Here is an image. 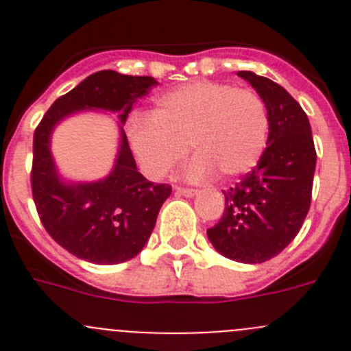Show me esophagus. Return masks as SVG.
Masks as SVG:
<instances>
[{"mask_svg": "<svg viewBox=\"0 0 351 351\" xmlns=\"http://www.w3.org/2000/svg\"><path fill=\"white\" fill-rule=\"evenodd\" d=\"M176 193L184 195V197H195V195H197V190H193V188H182V186H176Z\"/></svg>", "mask_w": 351, "mask_h": 351, "instance_id": "34e87169", "label": "esophagus"}]
</instances>
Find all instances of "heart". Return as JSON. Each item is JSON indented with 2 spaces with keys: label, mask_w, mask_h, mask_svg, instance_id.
Listing matches in <instances>:
<instances>
[{
  "label": "heart",
  "mask_w": 351,
  "mask_h": 351,
  "mask_svg": "<svg viewBox=\"0 0 351 351\" xmlns=\"http://www.w3.org/2000/svg\"><path fill=\"white\" fill-rule=\"evenodd\" d=\"M269 137V112L253 89L198 80L161 95L151 119L135 117L128 138L142 169L151 178H163L186 158V147L197 160L193 179L213 172L237 179L262 158Z\"/></svg>",
  "instance_id": "b5f03b06"
}]
</instances>
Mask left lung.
<instances>
[{
    "label": "left lung",
    "mask_w": 351,
    "mask_h": 351,
    "mask_svg": "<svg viewBox=\"0 0 351 351\" xmlns=\"http://www.w3.org/2000/svg\"><path fill=\"white\" fill-rule=\"evenodd\" d=\"M267 105V147L256 167L223 191L225 213L207 237L226 258L262 263L295 239L311 206L316 151L306 112L274 80L237 71Z\"/></svg>",
    "instance_id": "left-lung-1"
}]
</instances>
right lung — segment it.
<instances>
[{"label":"right lung","mask_w":351,"mask_h":351,"mask_svg":"<svg viewBox=\"0 0 351 351\" xmlns=\"http://www.w3.org/2000/svg\"><path fill=\"white\" fill-rule=\"evenodd\" d=\"M153 77L96 71L51 105L33 137L31 191L40 221L56 243L77 258L114 265L137 256L156 225L158 213L172 186L154 184L137 170L126 133L112 172L96 182L66 184L51 154V133L70 114L84 108L119 112L125 125L137 98L156 86Z\"/></svg>","instance_id":"1"}]
</instances>
